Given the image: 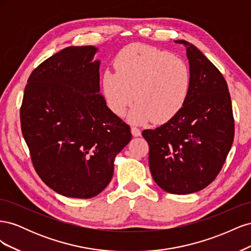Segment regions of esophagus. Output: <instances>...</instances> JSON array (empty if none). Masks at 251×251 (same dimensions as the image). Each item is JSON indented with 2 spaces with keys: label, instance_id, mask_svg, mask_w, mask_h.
Segmentation results:
<instances>
[{
  "label": "esophagus",
  "instance_id": "34e87169",
  "mask_svg": "<svg viewBox=\"0 0 251 251\" xmlns=\"http://www.w3.org/2000/svg\"><path fill=\"white\" fill-rule=\"evenodd\" d=\"M131 132H132V135L135 136V137H138V136H141V131L139 130L138 127L133 126V127L131 128Z\"/></svg>",
  "mask_w": 251,
  "mask_h": 251
}]
</instances>
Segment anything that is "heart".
<instances>
[{"mask_svg":"<svg viewBox=\"0 0 251 251\" xmlns=\"http://www.w3.org/2000/svg\"><path fill=\"white\" fill-rule=\"evenodd\" d=\"M116 72L104 70L100 85L110 110L132 124L166 123L183 108L191 90L188 65L172 53L146 45H130L114 60Z\"/></svg>","mask_w":251,"mask_h":251,"instance_id":"b5f03b06","label":"heart"}]
</instances>
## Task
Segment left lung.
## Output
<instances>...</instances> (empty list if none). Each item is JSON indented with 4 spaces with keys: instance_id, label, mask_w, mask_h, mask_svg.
I'll use <instances>...</instances> for the list:
<instances>
[{
    "instance_id": "8db88e82",
    "label": "left lung",
    "mask_w": 251,
    "mask_h": 251,
    "mask_svg": "<svg viewBox=\"0 0 251 251\" xmlns=\"http://www.w3.org/2000/svg\"><path fill=\"white\" fill-rule=\"evenodd\" d=\"M186 48L191 90L181 111L155 130H144L153 179L163 191L188 195L210 184L232 146L234 121L226 80L193 44Z\"/></svg>"
}]
</instances>
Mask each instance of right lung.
<instances>
[{
    "label": "right lung",
    "mask_w": 251,
    "mask_h": 251,
    "mask_svg": "<svg viewBox=\"0 0 251 251\" xmlns=\"http://www.w3.org/2000/svg\"><path fill=\"white\" fill-rule=\"evenodd\" d=\"M94 46L67 47L30 74L21 107L22 133L34 169L53 191L90 199L108 186L130 126L100 93Z\"/></svg>",
    "instance_id": "right-lung-1"
}]
</instances>
